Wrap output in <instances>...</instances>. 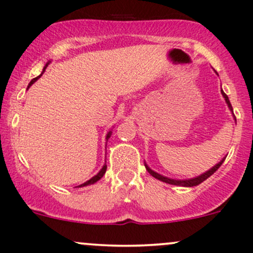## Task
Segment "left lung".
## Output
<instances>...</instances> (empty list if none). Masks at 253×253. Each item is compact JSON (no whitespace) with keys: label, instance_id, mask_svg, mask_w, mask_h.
<instances>
[{"label":"left lung","instance_id":"obj_1","mask_svg":"<svg viewBox=\"0 0 253 253\" xmlns=\"http://www.w3.org/2000/svg\"><path fill=\"white\" fill-rule=\"evenodd\" d=\"M215 73H216V72H215ZM216 75H218V73H216ZM221 95H223L224 99H225V103L228 104L229 110L233 112V106H231L230 100H229L228 95H226V94L224 93L223 90H221ZM234 119H235V117H234ZM235 121H236V119H235ZM224 160H225V157H224V159H221L220 162L218 163V164L214 165V167L211 168V169L207 170L206 172H203V174H201L200 176H196V177H192V178H183V180H178V178H177V180H176V178H170V177H167V176H164V175L158 174L157 171H154V170H152L149 167H148L147 163H144V167H145V169H147V171L149 172V174L152 175L153 177L158 178V180L163 181V182L170 183V185H175V186H182V187H193V186L200 185L201 182H203V181L207 180V178H208L209 176L213 175L214 172H215L216 170H218L219 168H220V165L223 164Z\"/></svg>","mask_w":253,"mask_h":253}]
</instances>
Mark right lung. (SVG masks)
<instances>
[{
	"label": "right lung",
	"mask_w": 253,
	"mask_h": 253,
	"mask_svg": "<svg viewBox=\"0 0 253 253\" xmlns=\"http://www.w3.org/2000/svg\"><path fill=\"white\" fill-rule=\"evenodd\" d=\"M50 62H51V61H48V62L46 63V65H45L44 70H42V73L45 72V70H46V67H47V66H48V63H50ZM42 75H40V76H42ZM40 76H39V77H37V78L32 79V81H30V83H29V85H28V88H29V86H32V84H34L35 82H37V79H39V78H40ZM111 133H112V129H111V131H109V132H108V134H106V138H105L106 141H108V139L110 138V137H111ZM106 168H108V167H106V164H104V165H103V168H101V169H100V171H99L98 174H96L95 176H93V177H91L90 180L85 181V182H84V183H82V185L77 186V187H84V186H89V185H93V183H95L96 181H99V180H100V178L103 177V176H104V174H105V172H106Z\"/></svg>",
	"instance_id": "1"
}]
</instances>
